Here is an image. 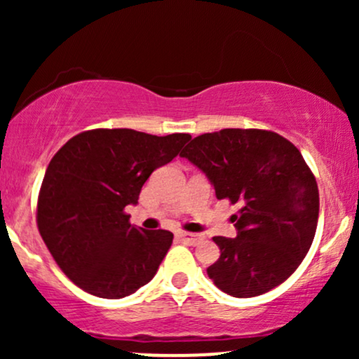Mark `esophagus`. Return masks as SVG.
Instances as JSON below:
<instances>
[{
	"mask_svg": "<svg viewBox=\"0 0 359 359\" xmlns=\"http://www.w3.org/2000/svg\"><path fill=\"white\" fill-rule=\"evenodd\" d=\"M177 236H179L180 240H182L184 243H187V245H197V243H199L201 240H203V236H201V234L185 233V231L179 233V234H177Z\"/></svg>",
	"mask_w": 359,
	"mask_h": 359,
	"instance_id": "esophagus-1",
	"label": "esophagus"
}]
</instances>
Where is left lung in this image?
Here are the masks:
<instances>
[{
  "label": "left lung",
  "mask_w": 359,
  "mask_h": 359,
  "mask_svg": "<svg viewBox=\"0 0 359 359\" xmlns=\"http://www.w3.org/2000/svg\"><path fill=\"white\" fill-rule=\"evenodd\" d=\"M180 156L208 175L217 199L241 204L233 216L238 236L212 238L221 250L208 269L214 285L246 299L285 282L319 217V189L299 148L275 131L226 128L196 137Z\"/></svg>",
  "instance_id": "obj_1"
}]
</instances>
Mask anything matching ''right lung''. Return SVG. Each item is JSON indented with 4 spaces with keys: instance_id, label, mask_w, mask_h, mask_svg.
<instances>
[{
    "instance_id": "add662e5",
    "label": "right lung",
    "mask_w": 359,
    "mask_h": 359,
    "mask_svg": "<svg viewBox=\"0 0 359 359\" xmlns=\"http://www.w3.org/2000/svg\"><path fill=\"white\" fill-rule=\"evenodd\" d=\"M187 133L167 137L128 128L82 131L53 155L36 203V226L69 278L88 294L121 299L150 282L174 234L130 224L155 168L172 162Z\"/></svg>"
}]
</instances>
